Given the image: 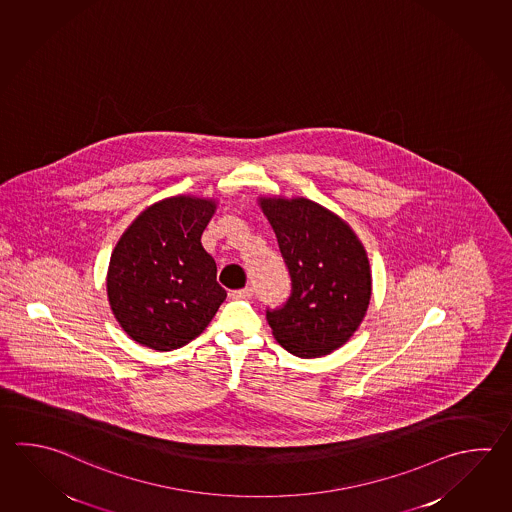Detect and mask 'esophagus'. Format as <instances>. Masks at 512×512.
<instances>
[{"mask_svg": "<svg viewBox=\"0 0 512 512\" xmlns=\"http://www.w3.org/2000/svg\"><path fill=\"white\" fill-rule=\"evenodd\" d=\"M251 295H253V288L251 286H246V288H242V290H233L231 292V297L233 299H250Z\"/></svg>", "mask_w": 512, "mask_h": 512, "instance_id": "1", "label": "esophagus"}]
</instances>
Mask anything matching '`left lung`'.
I'll list each match as a JSON object with an SVG mask.
<instances>
[{
  "mask_svg": "<svg viewBox=\"0 0 512 512\" xmlns=\"http://www.w3.org/2000/svg\"><path fill=\"white\" fill-rule=\"evenodd\" d=\"M292 293L266 310L273 337L290 354L321 357L345 345L365 317L372 275L361 240L345 220L313 200L261 197Z\"/></svg>",
  "mask_w": 512,
  "mask_h": 512,
  "instance_id": "left-lung-1",
  "label": "left lung"
}]
</instances>
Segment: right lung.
I'll list each match as a JSON object with an SVG mask.
<instances>
[{
  "instance_id": "add662e5",
  "label": "right lung",
  "mask_w": 512,
  "mask_h": 512,
  "mask_svg": "<svg viewBox=\"0 0 512 512\" xmlns=\"http://www.w3.org/2000/svg\"><path fill=\"white\" fill-rule=\"evenodd\" d=\"M213 199L178 195L144 209L116 242L107 297L116 321L138 345L171 352L199 337L226 290L202 248Z\"/></svg>"
}]
</instances>
